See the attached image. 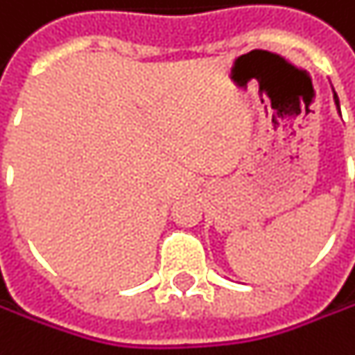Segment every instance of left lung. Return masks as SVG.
I'll return each mask as SVG.
<instances>
[{
	"mask_svg": "<svg viewBox=\"0 0 355 355\" xmlns=\"http://www.w3.org/2000/svg\"><path fill=\"white\" fill-rule=\"evenodd\" d=\"M334 101H336V107H338V112H340V99H338V94L334 92Z\"/></svg>",
	"mask_w": 355,
	"mask_h": 355,
	"instance_id": "obj_1",
	"label": "left lung"
}]
</instances>
